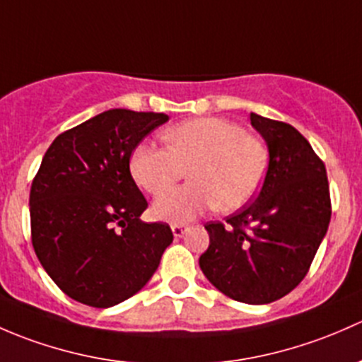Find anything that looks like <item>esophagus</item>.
<instances>
[{
  "instance_id": "34e87169",
  "label": "esophagus",
  "mask_w": 362,
  "mask_h": 362,
  "mask_svg": "<svg viewBox=\"0 0 362 362\" xmlns=\"http://www.w3.org/2000/svg\"><path fill=\"white\" fill-rule=\"evenodd\" d=\"M170 230H173L174 237H182L186 232V226L185 225H173L170 226Z\"/></svg>"
}]
</instances>
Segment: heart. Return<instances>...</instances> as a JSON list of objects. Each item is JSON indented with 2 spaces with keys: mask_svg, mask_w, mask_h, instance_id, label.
I'll return each mask as SVG.
<instances>
[{
  "mask_svg": "<svg viewBox=\"0 0 362 362\" xmlns=\"http://www.w3.org/2000/svg\"><path fill=\"white\" fill-rule=\"evenodd\" d=\"M167 148L139 144L130 156V173L151 195L185 177L188 185L160 197L153 214L169 223H188L207 209L232 212L247 206L262 188L268 150L259 137L223 118H193L162 132Z\"/></svg>",
  "mask_w": 362,
  "mask_h": 362,
  "instance_id": "heart-1",
  "label": "heart"
}]
</instances>
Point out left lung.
<instances>
[{"label": "left lung", "instance_id": "8db88e82", "mask_svg": "<svg viewBox=\"0 0 362 362\" xmlns=\"http://www.w3.org/2000/svg\"><path fill=\"white\" fill-rule=\"evenodd\" d=\"M267 141L268 170L255 202L226 223L209 221L199 263L216 289L249 305L272 303L307 275L331 219L324 162L284 122L251 113Z\"/></svg>", "mask_w": 362, "mask_h": 362}]
</instances>
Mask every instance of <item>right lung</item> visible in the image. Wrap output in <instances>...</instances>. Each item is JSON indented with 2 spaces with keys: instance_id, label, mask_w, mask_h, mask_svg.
<instances>
[{
  "instance_id": "obj_1",
  "label": "right lung",
  "mask_w": 362,
  "mask_h": 362,
  "mask_svg": "<svg viewBox=\"0 0 362 362\" xmlns=\"http://www.w3.org/2000/svg\"><path fill=\"white\" fill-rule=\"evenodd\" d=\"M163 113L107 110L59 134L31 185V240L52 281L95 308L122 303L146 286L173 242L167 223H144L146 199L130 155Z\"/></svg>"
}]
</instances>
